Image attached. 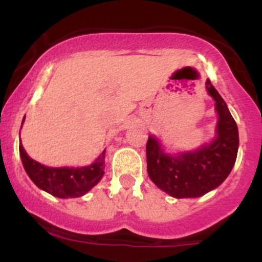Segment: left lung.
Here are the masks:
<instances>
[{"mask_svg":"<svg viewBox=\"0 0 262 262\" xmlns=\"http://www.w3.org/2000/svg\"><path fill=\"white\" fill-rule=\"evenodd\" d=\"M207 91L215 101V138L191 152L165 153L155 136L148 137L147 171L162 191L178 199L198 198L222 184L233 168L238 150V128L228 106L207 80Z\"/></svg>","mask_w":262,"mask_h":262,"instance_id":"left-lung-1","label":"left lung"}]
</instances>
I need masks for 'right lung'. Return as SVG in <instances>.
<instances>
[{"mask_svg":"<svg viewBox=\"0 0 262 262\" xmlns=\"http://www.w3.org/2000/svg\"><path fill=\"white\" fill-rule=\"evenodd\" d=\"M25 118L23 119V123ZM20 157L24 168L31 181L44 191L53 196L62 198H80L89 192L104 176L105 150L96 158L94 163L83 167H48L36 162L28 156L23 144L18 146Z\"/></svg>","mask_w":262,"mask_h":262,"instance_id":"right-lung-1","label":"right lung"}]
</instances>
